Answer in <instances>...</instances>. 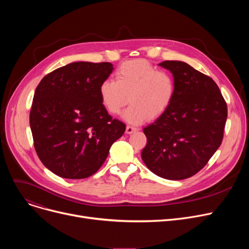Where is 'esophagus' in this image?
<instances>
[{
    "mask_svg": "<svg viewBox=\"0 0 249 249\" xmlns=\"http://www.w3.org/2000/svg\"><path fill=\"white\" fill-rule=\"evenodd\" d=\"M136 130H137L136 127L131 126V125H128V126L126 127V133H127V134H131V133H133L134 131H136Z\"/></svg>",
    "mask_w": 249,
    "mask_h": 249,
    "instance_id": "esophagus-1",
    "label": "esophagus"
}]
</instances>
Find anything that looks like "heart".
<instances>
[{
    "mask_svg": "<svg viewBox=\"0 0 249 249\" xmlns=\"http://www.w3.org/2000/svg\"><path fill=\"white\" fill-rule=\"evenodd\" d=\"M103 106L110 114L118 115L126 106V121L140 124L156 119L166 112L176 95V82L173 74L158 70L149 61L129 60L122 63L112 78L104 80L99 87Z\"/></svg>",
    "mask_w": 249,
    "mask_h": 249,
    "instance_id": "heart-1",
    "label": "heart"
}]
</instances>
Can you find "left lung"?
<instances>
[{"label":"left lung","instance_id":"left-lung-1","mask_svg":"<svg viewBox=\"0 0 249 249\" xmlns=\"http://www.w3.org/2000/svg\"><path fill=\"white\" fill-rule=\"evenodd\" d=\"M160 65L173 73L176 95L166 112L143 128L147 143L141 158L156 176L185 179L200 172L221 145L227 105L212 78L188 63Z\"/></svg>","mask_w":249,"mask_h":249}]
</instances>
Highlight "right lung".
<instances>
[{
  "label": "right lung",
  "mask_w": 249,
  "mask_h": 249,
  "mask_svg": "<svg viewBox=\"0 0 249 249\" xmlns=\"http://www.w3.org/2000/svg\"><path fill=\"white\" fill-rule=\"evenodd\" d=\"M110 62H71L46 74L35 89L30 128L39 160L64 178L93 176L126 125L108 114L99 87Z\"/></svg>",
  "instance_id": "1"
}]
</instances>
